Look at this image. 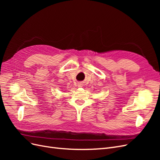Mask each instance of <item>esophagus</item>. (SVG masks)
Wrapping results in <instances>:
<instances>
[{
  "label": "esophagus",
  "instance_id": "1",
  "mask_svg": "<svg viewBox=\"0 0 160 160\" xmlns=\"http://www.w3.org/2000/svg\"><path fill=\"white\" fill-rule=\"evenodd\" d=\"M83 83H80V82H79V83H77V86H78V87H83Z\"/></svg>",
  "mask_w": 160,
  "mask_h": 160
}]
</instances>
